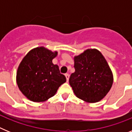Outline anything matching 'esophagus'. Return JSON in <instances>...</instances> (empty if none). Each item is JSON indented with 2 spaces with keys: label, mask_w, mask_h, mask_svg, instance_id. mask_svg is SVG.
<instances>
[{
  "label": "esophagus",
  "mask_w": 132,
  "mask_h": 132,
  "mask_svg": "<svg viewBox=\"0 0 132 132\" xmlns=\"http://www.w3.org/2000/svg\"><path fill=\"white\" fill-rule=\"evenodd\" d=\"M65 75V77H66V79H67V82H68L69 79V75L68 73H66Z\"/></svg>",
  "instance_id": "obj_1"
}]
</instances>
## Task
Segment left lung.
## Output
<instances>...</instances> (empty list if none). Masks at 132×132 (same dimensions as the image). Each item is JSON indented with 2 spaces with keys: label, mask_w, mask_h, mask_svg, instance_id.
<instances>
[{
  "label": "left lung",
  "mask_w": 132,
  "mask_h": 132,
  "mask_svg": "<svg viewBox=\"0 0 132 132\" xmlns=\"http://www.w3.org/2000/svg\"><path fill=\"white\" fill-rule=\"evenodd\" d=\"M75 71L71 75L69 84L75 96L88 103L101 101L112 86V71L101 52L87 49L75 55Z\"/></svg>",
  "instance_id": "obj_1"
}]
</instances>
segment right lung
I'll return each mask as SVG.
<instances>
[{
    "label": "right lung",
    "mask_w": 132,
    "mask_h": 132,
    "mask_svg": "<svg viewBox=\"0 0 132 132\" xmlns=\"http://www.w3.org/2000/svg\"><path fill=\"white\" fill-rule=\"evenodd\" d=\"M57 55V52L41 46L30 50L21 61L16 72V83L28 100L45 102L66 82L59 66L52 63Z\"/></svg>",
    "instance_id": "obj_1"
}]
</instances>
